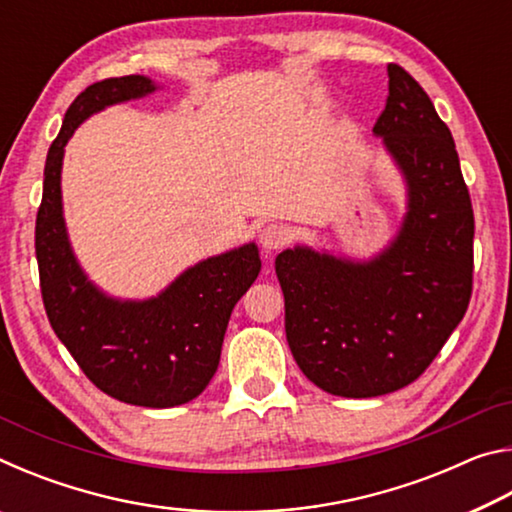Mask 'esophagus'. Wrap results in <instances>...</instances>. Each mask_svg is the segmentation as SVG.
I'll use <instances>...</instances> for the list:
<instances>
[{"mask_svg": "<svg viewBox=\"0 0 512 512\" xmlns=\"http://www.w3.org/2000/svg\"><path fill=\"white\" fill-rule=\"evenodd\" d=\"M289 239H291V230L287 228V225L268 223L262 230H259V244H262V248L268 255L287 246Z\"/></svg>", "mask_w": 512, "mask_h": 512, "instance_id": "34e87169", "label": "esophagus"}]
</instances>
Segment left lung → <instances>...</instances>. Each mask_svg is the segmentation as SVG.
<instances>
[{"mask_svg": "<svg viewBox=\"0 0 512 512\" xmlns=\"http://www.w3.org/2000/svg\"><path fill=\"white\" fill-rule=\"evenodd\" d=\"M406 183V214L375 257L282 250L275 273L293 359L325 393L377 397L418 379L472 296L474 212L454 137L427 92L388 65L375 128Z\"/></svg>", "mask_w": 512, "mask_h": 512, "instance_id": "1", "label": "left lung"}]
</instances>
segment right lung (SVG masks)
<instances>
[{"label":"right lung","instance_id":"add662e5","mask_svg":"<svg viewBox=\"0 0 512 512\" xmlns=\"http://www.w3.org/2000/svg\"><path fill=\"white\" fill-rule=\"evenodd\" d=\"M155 90L149 76L106 79L85 88L67 108L47 153L36 257L49 323L92 384L119 402L169 409L192 402L210 384L232 309L257 280L262 259L255 244L232 248L189 266L146 300L110 298L85 275L63 216L65 144L94 112Z\"/></svg>","mask_w":512,"mask_h":512}]
</instances>
